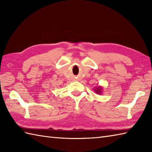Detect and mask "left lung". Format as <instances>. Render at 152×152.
Here are the masks:
<instances>
[{"mask_svg": "<svg viewBox=\"0 0 152 152\" xmlns=\"http://www.w3.org/2000/svg\"><path fill=\"white\" fill-rule=\"evenodd\" d=\"M94 91L97 94H102V86H96L94 88Z\"/></svg>", "mask_w": 152, "mask_h": 152, "instance_id": "left-lung-1", "label": "left lung"}]
</instances>
